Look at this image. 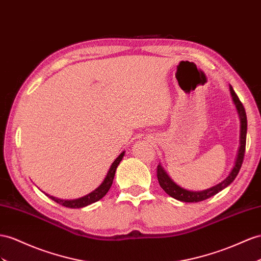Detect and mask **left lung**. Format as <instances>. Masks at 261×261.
<instances>
[{
  "label": "left lung",
  "mask_w": 261,
  "mask_h": 261,
  "mask_svg": "<svg viewBox=\"0 0 261 261\" xmlns=\"http://www.w3.org/2000/svg\"><path fill=\"white\" fill-rule=\"evenodd\" d=\"M229 91H230V96L232 98V102L236 107V110H237L238 117L240 120V130H239V146H238L237 155L235 159V163H233V166H232L231 171L229 172L228 176H227L224 181H222L220 183L216 184L215 186H213V188H210L207 190L189 191V190H185V189L181 188L179 185H177L169 176L166 171L162 168V165L159 164L158 165L159 184L164 190L166 194L170 195L171 197L175 198L177 200H181V202H185V203L202 202V200H205L214 195H216L217 193L226 189L227 186L230 185L233 182V179L236 178L240 168H242L243 160H244V155H245L246 136H247V116H246V111H245L243 103L240 102L239 98L237 97L235 91H233L231 86H229Z\"/></svg>",
  "instance_id": "obj_1"
}]
</instances>
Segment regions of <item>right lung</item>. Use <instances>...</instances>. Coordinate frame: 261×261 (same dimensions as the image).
Here are the masks:
<instances>
[{
	"label": "right lung",
	"mask_w": 261,
	"mask_h": 261,
	"mask_svg": "<svg viewBox=\"0 0 261 261\" xmlns=\"http://www.w3.org/2000/svg\"><path fill=\"white\" fill-rule=\"evenodd\" d=\"M123 156H124V151L120 153V155L115 160V161H113V163L111 164L110 169H109L108 173H107V175L102 181V183L100 184L96 190H93L91 193H89V194H87L80 198H76V199H61V198H57V197L46 194V193L45 194H46V196H48L50 199L54 200V202L61 204L65 207H69V208H82V207L88 206L92 203H96L99 199H101L110 190L112 182H113V177H115V174H116V170L118 168V165L120 164V162H121Z\"/></svg>",
	"instance_id": "add662e5"
}]
</instances>
